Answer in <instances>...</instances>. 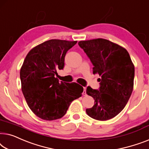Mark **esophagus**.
I'll return each instance as SVG.
<instances>
[{"instance_id":"34e87169","label":"esophagus","mask_w":149,"mask_h":149,"mask_svg":"<svg viewBox=\"0 0 149 149\" xmlns=\"http://www.w3.org/2000/svg\"><path fill=\"white\" fill-rule=\"evenodd\" d=\"M82 95L83 96L86 95V87H84V91L82 93Z\"/></svg>"}]
</instances>
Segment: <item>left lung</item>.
I'll return each mask as SVG.
<instances>
[{
  "label": "left lung",
  "instance_id": "1",
  "mask_svg": "<svg viewBox=\"0 0 149 149\" xmlns=\"http://www.w3.org/2000/svg\"><path fill=\"white\" fill-rule=\"evenodd\" d=\"M78 45L94 65L93 74L100 76L98 91L87 87L95 104L86 109V113L96 120L111 119L123 109L133 91L134 65L128 52L102 38L79 41Z\"/></svg>",
  "mask_w": 149,
  "mask_h": 149
}]
</instances>
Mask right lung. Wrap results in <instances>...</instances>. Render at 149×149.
<instances>
[{"mask_svg": "<svg viewBox=\"0 0 149 149\" xmlns=\"http://www.w3.org/2000/svg\"><path fill=\"white\" fill-rule=\"evenodd\" d=\"M76 43L49 40L33 47L26 56L20 70L22 91L28 107L40 118H61L73 100L81 96V86L59 82L55 77L56 70L64 68L66 53Z\"/></svg>", "mask_w": 149, "mask_h": 149, "instance_id": "1", "label": "right lung"}]
</instances>
